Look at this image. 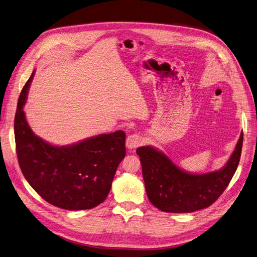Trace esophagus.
<instances>
[{"label":"esophagus","mask_w":257,"mask_h":257,"mask_svg":"<svg viewBox=\"0 0 257 257\" xmlns=\"http://www.w3.org/2000/svg\"><path fill=\"white\" fill-rule=\"evenodd\" d=\"M143 144V139L142 136L139 134H131L129 135L127 140H126V147L129 150H133L136 149L138 147H140Z\"/></svg>","instance_id":"34e87169"}]
</instances>
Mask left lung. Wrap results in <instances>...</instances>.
Instances as JSON below:
<instances>
[{
    "mask_svg": "<svg viewBox=\"0 0 257 257\" xmlns=\"http://www.w3.org/2000/svg\"><path fill=\"white\" fill-rule=\"evenodd\" d=\"M243 133L226 164L208 174H190L177 166L164 153L138 148L150 201L162 212L191 213L210 207L226 189L240 162Z\"/></svg>",
    "mask_w": 257,
    "mask_h": 257,
    "instance_id": "obj_1",
    "label": "left lung"
}]
</instances>
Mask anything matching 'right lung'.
<instances>
[{"instance_id":"add662e5","label":"right lung","mask_w":257,"mask_h":257,"mask_svg":"<svg viewBox=\"0 0 257 257\" xmlns=\"http://www.w3.org/2000/svg\"><path fill=\"white\" fill-rule=\"evenodd\" d=\"M33 72L20 95L14 118L16 154L22 172L44 200L64 210L97 207L107 197L125 155L126 134L117 130L69 146H54L35 135L25 111Z\"/></svg>"}]
</instances>
